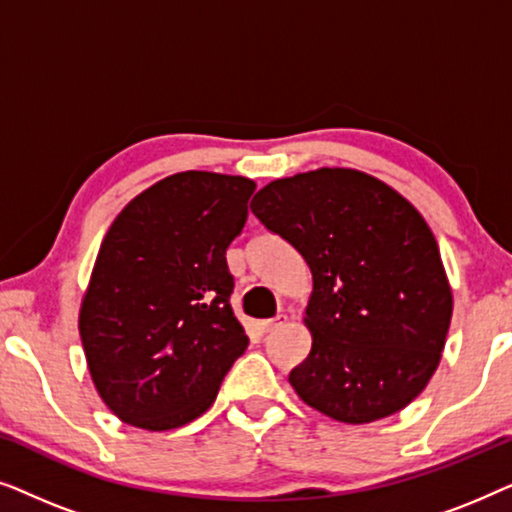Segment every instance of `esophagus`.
Instances as JSON below:
<instances>
[{
	"label": "esophagus",
	"instance_id": "esophagus-1",
	"mask_svg": "<svg viewBox=\"0 0 512 512\" xmlns=\"http://www.w3.org/2000/svg\"><path fill=\"white\" fill-rule=\"evenodd\" d=\"M284 324H286V314H277V317L265 319L261 326H263L265 333H272V331H279V328H282Z\"/></svg>",
	"mask_w": 512,
	"mask_h": 512
}]
</instances>
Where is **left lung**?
Segmentation results:
<instances>
[{
  "label": "left lung",
  "mask_w": 512,
  "mask_h": 512,
  "mask_svg": "<svg viewBox=\"0 0 512 512\" xmlns=\"http://www.w3.org/2000/svg\"><path fill=\"white\" fill-rule=\"evenodd\" d=\"M251 212L312 272V349L289 373L296 394L345 424L389 417L422 394L452 319L422 214L380 179L342 167L272 181Z\"/></svg>",
  "instance_id": "1"
}]
</instances>
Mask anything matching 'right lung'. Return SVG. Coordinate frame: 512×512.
I'll list each match as a JSON object with an SVG mask.
<instances>
[{"mask_svg":"<svg viewBox=\"0 0 512 512\" xmlns=\"http://www.w3.org/2000/svg\"><path fill=\"white\" fill-rule=\"evenodd\" d=\"M254 191L244 177L179 172L111 223L79 333L102 401L125 424L167 431L193 422L247 349L226 249Z\"/></svg>","mask_w":512,"mask_h":512,"instance_id":"obj_1","label":"right lung"}]
</instances>
